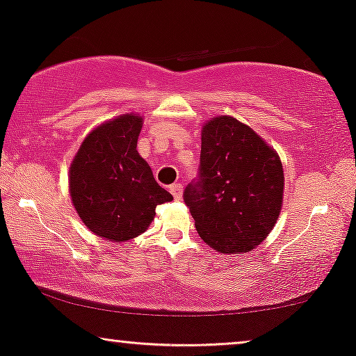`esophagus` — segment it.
I'll return each mask as SVG.
<instances>
[{
  "mask_svg": "<svg viewBox=\"0 0 356 356\" xmlns=\"http://www.w3.org/2000/svg\"><path fill=\"white\" fill-rule=\"evenodd\" d=\"M181 191H183V184L181 183H173L172 186H170V193L173 194L175 199L181 197Z\"/></svg>",
  "mask_w": 356,
  "mask_h": 356,
  "instance_id": "34e87169",
  "label": "esophagus"
}]
</instances>
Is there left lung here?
I'll return each instance as SVG.
<instances>
[{"instance_id": "1", "label": "left lung", "mask_w": 356, "mask_h": 356, "mask_svg": "<svg viewBox=\"0 0 356 356\" xmlns=\"http://www.w3.org/2000/svg\"><path fill=\"white\" fill-rule=\"evenodd\" d=\"M197 173L183 197L199 236L225 254L261 245L282 209L285 178L275 150L250 126L218 116L202 128Z\"/></svg>"}]
</instances>
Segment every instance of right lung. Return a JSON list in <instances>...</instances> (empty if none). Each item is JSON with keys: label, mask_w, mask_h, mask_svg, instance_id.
Masks as SVG:
<instances>
[{"label": "right lung", "mask_w": 356, "mask_h": 356, "mask_svg": "<svg viewBox=\"0 0 356 356\" xmlns=\"http://www.w3.org/2000/svg\"><path fill=\"white\" fill-rule=\"evenodd\" d=\"M143 118L123 115L87 136L70 168V191L81 220L95 235L126 241L154 220L159 204L173 196L155 181L138 154Z\"/></svg>", "instance_id": "add662e5"}]
</instances>
